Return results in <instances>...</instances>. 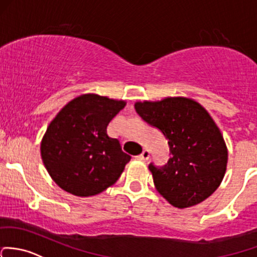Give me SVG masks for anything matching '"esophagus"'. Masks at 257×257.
<instances>
[{"label":"esophagus","mask_w":257,"mask_h":257,"mask_svg":"<svg viewBox=\"0 0 257 257\" xmlns=\"http://www.w3.org/2000/svg\"><path fill=\"white\" fill-rule=\"evenodd\" d=\"M149 158H150V151L148 150V149L143 150V153L140 154L139 156H138V159H140V160H143V161L149 160Z\"/></svg>","instance_id":"1"}]
</instances>
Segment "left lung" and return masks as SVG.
<instances>
[{
  "label": "left lung",
  "instance_id": "obj_1",
  "mask_svg": "<svg viewBox=\"0 0 257 257\" xmlns=\"http://www.w3.org/2000/svg\"><path fill=\"white\" fill-rule=\"evenodd\" d=\"M134 107L147 123L163 132L172 155L160 169L150 164L156 191L176 208L207 199L223 181L228 149L206 108L187 97L139 101Z\"/></svg>",
  "mask_w": 257,
  "mask_h": 257
}]
</instances>
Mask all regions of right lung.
Wrapping results in <instances>:
<instances>
[{
  "label": "right lung",
  "mask_w": 257,
  "mask_h": 257,
  "mask_svg": "<svg viewBox=\"0 0 257 257\" xmlns=\"http://www.w3.org/2000/svg\"><path fill=\"white\" fill-rule=\"evenodd\" d=\"M126 104L97 93L75 97L59 110L40 143L43 164L54 182L77 197L114 185L131 156L107 134L109 121Z\"/></svg>",
  "instance_id": "add662e5"
}]
</instances>
